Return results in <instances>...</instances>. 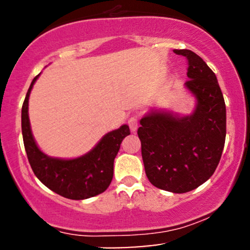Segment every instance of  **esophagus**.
Returning <instances> with one entry per match:
<instances>
[{
	"label": "esophagus",
	"mask_w": 250,
	"mask_h": 250,
	"mask_svg": "<svg viewBox=\"0 0 250 250\" xmlns=\"http://www.w3.org/2000/svg\"><path fill=\"white\" fill-rule=\"evenodd\" d=\"M128 125H129V128H130L131 131H136L137 127H139V119H137L136 116L129 117Z\"/></svg>",
	"instance_id": "1"
}]
</instances>
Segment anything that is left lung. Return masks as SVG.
Returning a JSON list of instances; mask_svg holds the SVG:
<instances>
[{"label": "left lung", "instance_id": "8db88e82", "mask_svg": "<svg viewBox=\"0 0 250 250\" xmlns=\"http://www.w3.org/2000/svg\"><path fill=\"white\" fill-rule=\"evenodd\" d=\"M188 60L186 87L196 97L191 115L151 111L140 121L146 175L156 188L187 193L205 183L219 165L226 141V104L214 71L199 55L175 49Z\"/></svg>", "mask_w": 250, "mask_h": 250}]
</instances>
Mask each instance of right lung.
<instances>
[{
    "label": "right lung",
    "mask_w": 250,
    "mask_h": 250,
    "mask_svg": "<svg viewBox=\"0 0 250 250\" xmlns=\"http://www.w3.org/2000/svg\"><path fill=\"white\" fill-rule=\"evenodd\" d=\"M34 77L22 105V135L28 161L34 174L45 187L70 200H84L103 193L109 187L114 174V160L120 150L122 140L130 134L123 125L102 137L89 153L73 160L50 157L40 150L31 134L28 101Z\"/></svg>",
    "instance_id": "1"
}]
</instances>
